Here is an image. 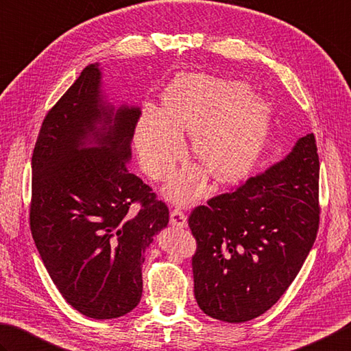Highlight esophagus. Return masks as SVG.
<instances>
[{
	"label": "esophagus",
	"mask_w": 351,
	"mask_h": 351,
	"mask_svg": "<svg viewBox=\"0 0 351 351\" xmlns=\"http://www.w3.org/2000/svg\"><path fill=\"white\" fill-rule=\"evenodd\" d=\"M169 223H171V226H174V228H186L188 226L186 215H184L183 210L178 209V208L171 210Z\"/></svg>",
	"instance_id": "esophagus-1"
}]
</instances>
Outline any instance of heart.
<instances>
[{
	"label": "heart",
	"mask_w": 351,
	"mask_h": 351,
	"mask_svg": "<svg viewBox=\"0 0 351 351\" xmlns=\"http://www.w3.org/2000/svg\"><path fill=\"white\" fill-rule=\"evenodd\" d=\"M270 105L243 81L204 75H182L162 95V110L138 117L134 145L143 173L165 180L186 151L183 136L193 137L197 162L215 182L237 180L252 168L266 142ZM203 191V174L186 168L168 184L167 195L189 203Z\"/></svg>",
	"instance_id": "b5f03b06"
}]
</instances>
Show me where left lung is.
<instances>
[{"instance_id":"1","label":"left lung","mask_w":351,"mask_h":351,"mask_svg":"<svg viewBox=\"0 0 351 351\" xmlns=\"http://www.w3.org/2000/svg\"><path fill=\"white\" fill-rule=\"evenodd\" d=\"M319 157L313 134L189 217L198 307L214 319L246 322L274 306L296 278L319 226Z\"/></svg>"}]
</instances>
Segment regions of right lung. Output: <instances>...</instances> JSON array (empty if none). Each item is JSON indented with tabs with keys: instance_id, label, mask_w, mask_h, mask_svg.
Masks as SVG:
<instances>
[{
	"instance_id": "1",
	"label": "right lung",
	"mask_w": 351,
	"mask_h": 351,
	"mask_svg": "<svg viewBox=\"0 0 351 351\" xmlns=\"http://www.w3.org/2000/svg\"><path fill=\"white\" fill-rule=\"evenodd\" d=\"M102 84L99 64L87 65L44 119L32 156L30 229L65 301L113 319L141 302L145 252L169 210L128 168L141 107L108 101Z\"/></svg>"
}]
</instances>
